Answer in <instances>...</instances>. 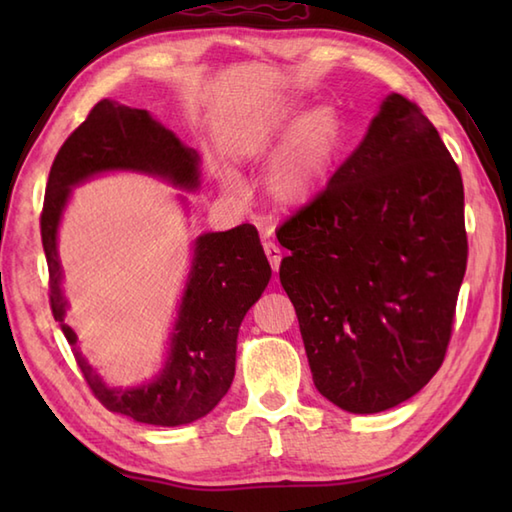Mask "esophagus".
<instances>
[{"instance_id": "34e87169", "label": "esophagus", "mask_w": 512, "mask_h": 512, "mask_svg": "<svg viewBox=\"0 0 512 512\" xmlns=\"http://www.w3.org/2000/svg\"><path fill=\"white\" fill-rule=\"evenodd\" d=\"M264 253L270 262V268H273V273H279V264H281V250L279 246H275L273 242H264Z\"/></svg>"}]
</instances>
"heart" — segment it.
<instances>
[{"label":"heart","instance_id":"obj_1","mask_svg":"<svg viewBox=\"0 0 512 512\" xmlns=\"http://www.w3.org/2000/svg\"><path fill=\"white\" fill-rule=\"evenodd\" d=\"M301 112L299 103H279L270 107L237 138L235 154L242 160L268 156L284 137L266 173V193L279 209H299L314 200L339 154L343 125L330 105H314ZM222 184L228 193L242 191L231 173H224Z\"/></svg>","mask_w":512,"mask_h":512}]
</instances>
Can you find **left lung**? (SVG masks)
I'll list each match as a JSON object with an SVG mask.
<instances>
[{
  "instance_id": "obj_1",
  "label": "left lung",
  "mask_w": 512,
  "mask_h": 512,
  "mask_svg": "<svg viewBox=\"0 0 512 512\" xmlns=\"http://www.w3.org/2000/svg\"><path fill=\"white\" fill-rule=\"evenodd\" d=\"M277 239L321 396L350 413L416 396L447 354L469 255L460 169L420 107L387 94L363 143Z\"/></svg>"
}]
</instances>
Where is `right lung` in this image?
Returning <instances> with one entry per match:
<instances>
[{"instance_id":"right-lung-1","label":"right lung","mask_w":512,"mask_h":512,"mask_svg":"<svg viewBox=\"0 0 512 512\" xmlns=\"http://www.w3.org/2000/svg\"><path fill=\"white\" fill-rule=\"evenodd\" d=\"M107 171H136L167 180L182 191L200 187V156L160 125L147 110L103 99L74 129L52 162L41 211V242L50 273V308L92 394L101 405L136 422L180 427L204 418L235 376L237 332L270 275L253 224L204 233L193 244L191 270L160 372L136 387H112L79 350V336L65 323L59 224L76 184Z\"/></svg>"}]
</instances>
